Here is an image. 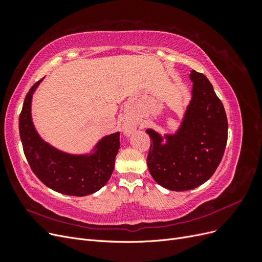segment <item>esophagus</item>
Instances as JSON below:
<instances>
[{
	"label": "esophagus",
	"instance_id": "obj_1",
	"mask_svg": "<svg viewBox=\"0 0 262 262\" xmlns=\"http://www.w3.org/2000/svg\"><path fill=\"white\" fill-rule=\"evenodd\" d=\"M122 131L126 136H129L133 131V124H131L130 122H124L122 125Z\"/></svg>",
	"mask_w": 262,
	"mask_h": 262
}]
</instances>
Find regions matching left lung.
I'll return each instance as SVG.
<instances>
[{
	"instance_id": "obj_1",
	"label": "left lung",
	"mask_w": 262,
	"mask_h": 262,
	"mask_svg": "<svg viewBox=\"0 0 262 262\" xmlns=\"http://www.w3.org/2000/svg\"><path fill=\"white\" fill-rule=\"evenodd\" d=\"M191 99L175 133L162 136L146 129L150 138L149 173L158 185L186 191L201 186L216 170L227 142V118L210 81L191 71Z\"/></svg>"
}]
</instances>
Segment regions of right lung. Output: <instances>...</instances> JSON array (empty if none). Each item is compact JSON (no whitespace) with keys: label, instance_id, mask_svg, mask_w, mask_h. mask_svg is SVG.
<instances>
[{"label":"right lung","instance_id":"right-lung-1","mask_svg":"<svg viewBox=\"0 0 262 262\" xmlns=\"http://www.w3.org/2000/svg\"><path fill=\"white\" fill-rule=\"evenodd\" d=\"M42 80L29 90L19 115V136L27 162L39 180L54 191L74 196L95 193L112 177L120 147L119 132L101 138L85 154L67 153L49 144L39 136L31 117L33 95Z\"/></svg>","mask_w":262,"mask_h":262}]
</instances>
